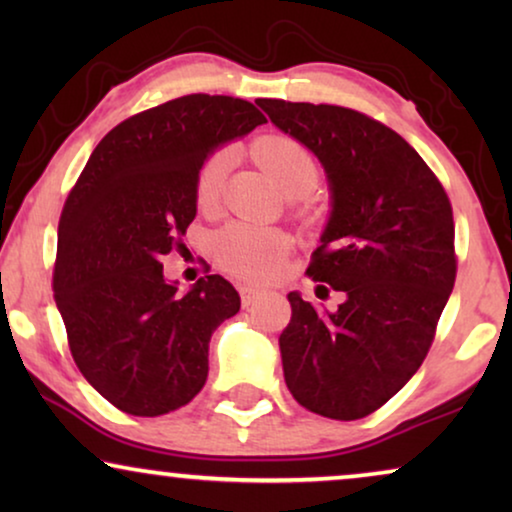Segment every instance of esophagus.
<instances>
[{
	"label": "esophagus",
	"mask_w": 512,
	"mask_h": 512,
	"mask_svg": "<svg viewBox=\"0 0 512 512\" xmlns=\"http://www.w3.org/2000/svg\"><path fill=\"white\" fill-rule=\"evenodd\" d=\"M261 293H263V289H258V286H251V284L240 286V296H242V303L244 305L254 303V300L261 296Z\"/></svg>",
	"instance_id": "esophagus-1"
}]
</instances>
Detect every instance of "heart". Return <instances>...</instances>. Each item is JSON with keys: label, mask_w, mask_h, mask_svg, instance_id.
Returning a JSON list of instances; mask_svg holds the SVG:
<instances>
[{"label": "heart", "mask_w": 512, "mask_h": 512, "mask_svg": "<svg viewBox=\"0 0 512 512\" xmlns=\"http://www.w3.org/2000/svg\"><path fill=\"white\" fill-rule=\"evenodd\" d=\"M254 156L265 167L279 191L289 198L310 195L319 184V165L307 146L286 135H268L254 144ZM228 170V153L216 151L202 163L195 179V198L209 207L219 198ZM289 240L284 233L254 223H230L216 235V254L235 275L247 279H268L282 265Z\"/></svg>", "instance_id": "b5f03b06"}]
</instances>
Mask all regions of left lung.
Masks as SVG:
<instances>
[{
  "label": "left lung",
  "mask_w": 512,
  "mask_h": 512,
  "mask_svg": "<svg viewBox=\"0 0 512 512\" xmlns=\"http://www.w3.org/2000/svg\"><path fill=\"white\" fill-rule=\"evenodd\" d=\"M258 107L324 167L331 212L307 275L345 293L335 312L289 293L291 321L279 335L286 387L317 415L361 419L398 394L429 352L457 277L450 200L401 135L359 111Z\"/></svg>",
  "instance_id": "left-lung-1"
}]
</instances>
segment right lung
Wrapping results in <instances>:
<instances>
[{
  "label": "right lung",
  "instance_id": "obj_1",
  "mask_svg": "<svg viewBox=\"0 0 512 512\" xmlns=\"http://www.w3.org/2000/svg\"><path fill=\"white\" fill-rule=\"evenodd\" d=\"M265 116L228 95H184L118 123L90 153L58 226L55 305L90 387L118 410L158 417L207 380L209 338L240 293L207 275L181 293L160 258L198 214L205 160Z\"/></svg>",
  "mask_w": 512,
  "mask_h": 512
}]
</instances>
